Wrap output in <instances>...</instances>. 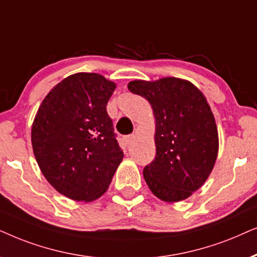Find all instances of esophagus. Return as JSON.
Segmentation results:
<instances>
[{
    "label": "esophagus",
    "instance_id": "obj_1",
    "mask_svg": "<svg viewBox=\"0 0 257 257\" xmlns=\"http://www.w3.org/2000/svg\"><path fill=\"white\" fill-rule=\"evenodd\" d=\"M134 139H135V135H128L124 138V142L126 143V145H129V143H132V141Z\"/></svg>",
    "mask_w": 257,
    "mask_h": 257
}]
</instances>
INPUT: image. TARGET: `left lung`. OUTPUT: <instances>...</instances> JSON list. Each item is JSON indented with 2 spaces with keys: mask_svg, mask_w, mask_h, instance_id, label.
<instances>
[{
  "mask_svg": "<svg viewBox=\"0 0 257 257\" xmlns=\"http://www.w3.org/2000/svg\"><path fill=\"white\" fill-rule=\"evenodd\" d=\"M145 97L155 117L156 156L143 169L152 193L164 202H180L203 186L218 154V133L202 91L179 77L128 83Z\"/></svg>",
  "mask_w": 257,
  "mask_h": 257,
  "instance_id": "obj_1",
  "label": "left lung"
}]
</instances>
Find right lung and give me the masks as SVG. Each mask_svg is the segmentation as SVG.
I'll return each instance as SVG.
<instances>
[{
	"mask_svg": "<svg viewBox=\"0 0 257 257\" xmlns=\"http://www.w3.org/2000/svg\"><path fill=\"white\" fill-rule=\"evenodd\" d=\"M115 88L101 74H73L47 94L34 118L32 145L41 173L74 201L101 197L123 160L105 108Z\"/></svg>",
	"mask_w": 257,
	"mask_h": 257,
	"instance_id": "obj_1",
	"label": "right lung"
}]
</instances>
